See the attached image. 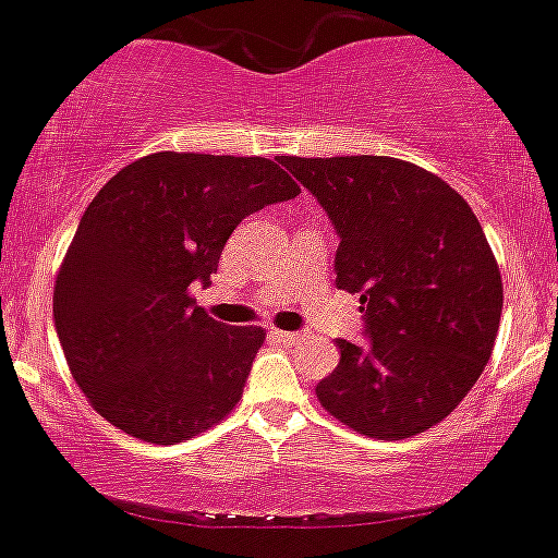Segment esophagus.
Returning a JSON list of instances; mask_svg holds the SVG:
<instances>
[{"label":"esophagus","instance_id":"obj_1","mask_svg":"<svg viewBox=\"0 0 558 558\" xmlns=\"http://www.w3.org/2000/svg\"><path fill=\"white\" fill-rule=\"evenodd\" d=\"M272 337L280 339V342H298V339L303 337V333H298V331H280V328H272Z\"/></svg>","mask_w":558,"mask_h":558}]
</instances>
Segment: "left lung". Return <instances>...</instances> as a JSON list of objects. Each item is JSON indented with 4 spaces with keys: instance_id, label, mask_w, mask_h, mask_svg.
Here are the masks:
<instances>
[{
    "instance_id": "obj_1",
    "label": "left lung",
    "mask_w": 558,
    "mask_h": 558,
    "mask_svg": "<svg viewBox=\"0 0 558 558\" xmlns=\"http://www.w3.org/2000/svg\"><path fill=\"white\" fill-rule=\"evenodd\" d=\"M339 235L337 286L360 294L365 345L339 339L319 404L353 433L418 435L481 379L502 314L500 266L466 198L393 157H280Z\"/></svg>"
}]
</instances>
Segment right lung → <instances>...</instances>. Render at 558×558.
Segmentation results:
<instances>
[{"mask_svg":"<svg viewBox=\"0 0 558 558\" xmlns=\"http://www.w3.org/2000/svg\"><path fill=\"white\" fill-rule=\"evenodd\" d=\"M300 187L264 157L159 151L125 165L81 216L52 292L72 379L89 404L148 444H182L239 404L260 328L207 317L232 230Z\"/></svg>","mask_w":558,"mask_h":558,"instance_id":"obj_1","label":"right lung"}]
</instances>
